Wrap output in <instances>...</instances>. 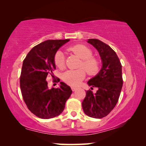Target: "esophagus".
<instances>
[{
	"instance_id": "obj_1",
	"label": "esophagus",
	"mask_w": 146,
	"mask_h": 146,
	"mask_svg": "<svg viewBox=\"0 0 146 146\" xmlns=\"http://www.w3.org/2000/svg\"><path fill=\"white\" fill-rule=\"evenodd\" d=\"M71 89H72V90L73 92H74V91H76L77 90V88L76 87H74V86H72L71 87Z\"/></svg>"
}]
</instances>
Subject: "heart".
<instances>
[{
  "mask_svg": "<svg viewBox=\"0 0 146 146\" xmlns=\"http://www.w3.org/2000/svg\"><path fill=\"white\" fill-rule=\"evenodd\" d=\"M69 50L82 59L80 64L81 68L70 70L65 72L62 74V78L67 84L72 86H77L80 84L82 80L84 79L86 72L90 76H94L98 73L100 62L96 58L92 56V52L85 45L76 44L70 48ZM54 61L58 68H62L65 63L64 54L61 51H58L54 58Z\"/></svg>",
  "mask_w": 146,
  "mask_h": 146,
  "instance_id": "b5f03b06",
  "label": "heart"
}]
</instances>
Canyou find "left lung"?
Instances as JSON below:
<instances>
[{"instance_id": "left-lung-1", "label": "left lung", "mask_w": 146, "mask_h": 146, "mask_svg": "<svg viewBox=\"0 0 146 146\" xmlns=\"http://www.w3.org/2000/svg\"><path fill=\"white\" fill-rule=\"evenodd\" d=\"M88 42L98 51L102 62L99 73L88 82L91 87L98 88L95 94L89 90L82 102L84 113L94 118L108 115L118 101L123 85L121 64L116 53L106 44L98 39H88Z\"/></svg>"}]
</instances>
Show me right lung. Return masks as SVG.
<instances>
[{
    "mask_svg": "<svg viewBox=\"0 0 146 146\" xmlns=\"http://www.w3.org/2000/svg\"><path fill=\"white\" fill-rule=\"evenodd\" d=\"M69 40H46L33 47L23 60L20 77L22 96L29 110L40 118L50 119L60 114L72 92L62 82L59 88L50 89L46 80L48 74L54 77V58L57 50Z\"/></svg>",
    "mask_w": 146,
    "mask_h": 146,
    "instance_id": "obj_1",
    "label": "right lung"
}]
</instances>
